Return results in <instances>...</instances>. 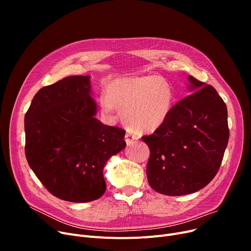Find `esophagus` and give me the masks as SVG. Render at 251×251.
Returning <instances> with one entry per match:
<instances>
[{
    "mask_svg": "<svg viewBox=\"0 0 251 251\" xmlns=\"http://www.w3.org/2000/svg\"><path fill=\"white\" fill-rule=\"evenodd\" d=\"M137 135L134 134V133H131V132H127L126 135H125V140H126V143L128 144V146H130V144H132L135 140H137Z\"/></svg>",
    "mask_w": 251,
    "mask_h": 251,
    "instance_id": "obj_1",
    "label": "esophagus"
}]
</instances>
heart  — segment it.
Wrapping results in <instances>:
<instances>
[{"label":"heart","mask_w":251,"mask_h":251,"mask_svg":"<svg viewBox=\"0 0 251 251\" xmlns=\"http://www.w3.org/2000/svg\"><path fill=\"white\" fill-rule=\"evenodd\" d=\"M173 100L174 92L168 81L147 75L114 79L105 85L100 103L107 114L114 109L121 111L129 126L141 132H153L167 120Z\"/></svg>","instance_id":"1"}]
</instances>
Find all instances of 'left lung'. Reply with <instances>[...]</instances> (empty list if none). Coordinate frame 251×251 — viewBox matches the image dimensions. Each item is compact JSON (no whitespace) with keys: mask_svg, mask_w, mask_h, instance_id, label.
I'll list each match as a JSON object with an SVG mask.
<instances>
[{"mask_svg":"<svg viewBox=\"0 0 251 251\" xmlns=\"http://www.w3.org/2000/svg\"><path fill=\"white\" fill-rule=\"evenodd\" d=\"M191 95L173 105L162 126L142 136L151 151L147 176L161 194L179 196L214 179L229 140L226 103L217 90L188 76Z\"/></svg>","mask_w":251,"mask_h":251,"instance_id":"obj_1","label":"left lung"}]
</instances>
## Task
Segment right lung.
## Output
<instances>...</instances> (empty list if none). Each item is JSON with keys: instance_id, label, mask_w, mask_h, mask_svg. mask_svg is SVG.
<instances>
[{"instance_id": "obj_1", "label": "right lung", "mask_w": 251, "mask_h": 251, "mask_svg": "<svg viewBox=\"0 0 251 251\" xmlns=\"http://www.w3.org/2000/svg\"><path fill=\"white\" fill-rule=\"evenodd\" d=\"M90 76L45 86L25 114V155L43 185L60 200L96 201L104 193L103 167L125 147V130L95 117Z\"/></svg>"}]
</instances>
